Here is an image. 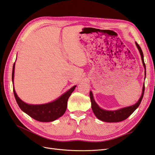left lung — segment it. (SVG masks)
<instances>
[{
	"instance_id": "1",
	"label": "left lung",
	"mask_w": 155,
	"mask_h": 155,
	"mask_svg": "<svg viewBox=\"0 0 155 155\" xmlns=\"http://www.w3.org/2000/svg\"><path fill=\"white\" fill-rule=\"evenodd\" d=\"M136 45L139 51H140L143 65V67L145 68V75L146 76V67H145V64L144 59H143V54L141 47L136 42ZM144 91H145V85H143V86L142 94L140 98V100H138V101L136 104H134L132 106L127 107L118 109L116 110H107L100 108V107L98 106V105L96 104V102L95 101L93 97L92 92L90 91V97L91 100V104H92V110L94 113L95 114V115L96 116V117L98 119H100V120L104 122H118L124 120L128 117H130L131 114L134 112V110L138 107L139 105H140L143 97Z\"/></svg>"
}]
</instances>
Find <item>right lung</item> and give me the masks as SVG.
I'll return each mask as SVG.
<instances>
[{
  "label": "right lung",
  "mask_w": 155,
  "mask_h": 155,
  "mask_svg": "<svg viewBox=\"0 0 155 155\" xmlns=\"http://www.w3.org/2000/svg\"><path fill=\"white\" fill-rule=\"evenodd\" d=\"M15 63L12 69V82L14 84ZM76 86H74L67 92L58 98L56 100L48 104L42 105H30L23 102L15 93L14 87H13L14 94L17 104L23 112L28 114L31 118L39 122H51L61 117L65 113L67 109V101Z\"/></svg>",
  "instance_id": "right-lung-1"
}]
</instances>
